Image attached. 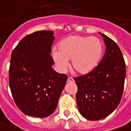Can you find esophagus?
I'll use <instances>...</instances> for the list:
<instances>
[{
	"label": "esophagus",
	"instance_id": "esophagus-1",
	"mask_svg": "<svg viewBox=\"0 0 131 131\" xmlns=\"http://www.w3.org/2000/svg\"><path fill=\"white\" fill-rule=\"evenodd\" d=\"M68 82H74V80L73 79H72V78H71V77H70V78H68Z\"/></svg>",
	"mask_w": 131,
	"mask_h": 131
}]
</instances>
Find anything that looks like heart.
<instances>
[{
    "label": "heart",
    "mask_w": 131,
    "mask_h": 131,
    "mask_svg": "<svg viewBox=\"0 0 131 131\" xmlns=\"http://www.w3.org/2000/svg\"><path fill=\"white\" fill-rule=\"evenodd\" d=\"M103 50V44L98 37L73 35L61 40L58 50H52V56L61 72L66 71L68 60H71L72 67L76 71L87 74L97 67Z\"/></svg>",
    "instance_id": "1"
}]
</instances>
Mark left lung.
<instances>
[{"label": "left lung", "instance_id": "left-lung-1", "mask_svg": "<svg viewBox=\"0 0 131 131\" xmlns=\"http://www.w3.org/2000/svg\"><path fill=\"white\" fill-rule=\"evenodd\" d=\"M99 33L106 46L103 58L94 71L74 78L78 86V109L89 121L103 119L117 108L125 79V60L120 47L107 36Z\"/></svg>", "mask_w": 131, "mask_h": 131}]
</instances>
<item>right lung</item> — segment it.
I'll use <instances>...</instances> for the list:
<instances>
[{
  "instance_id": "right-lung-1",
  "label": "right lung",
  "mask_w": 131,
  "mask_h": 131,
  "mask_svg": "<svg viewBox=\"0 0 131 131\" xmlns=\"http://www.w3.org/2000/svg\"><path fill=\"white\" fill-rule=\"evenodd\" d=\"M52 31H38L24 37L13 50L9 86L13 98L25 115L46 117L54 113L67 81L52 66Z\"/></svg>"
}]
</instances>
